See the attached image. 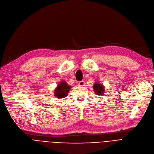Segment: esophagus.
<instances>
[{
	"label": "esophagus",
	"mask_w": 154,
	"mask_h": 154,
	"mask_svg": "<svg viewBox=\"0 0 154 154\" xmlns=\"http://www.w3.org/2000/svg\"><path fill=\"white\" fill-rule=\"evenodd\" d=\"M84 84H85V82H84V81H80V82H79V85L80 86H83L84 85Z\"/></svg>",
	"instance_id": "1"
}]
</instances>
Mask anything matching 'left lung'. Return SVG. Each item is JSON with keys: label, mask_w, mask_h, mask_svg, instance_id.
<instances>
[{"label": "left lung", "mask_w": 154, "mask_h": 154, "mask_svg": "<svg viewBox=\"0 0 154 154\" xmlns=\"http://www.w3.org/2000/svg\"><path fill=\"white\" fill-rule=\"evenodd\" d=\"M93 89L94 91V92L96 93V94L98 95H103L105 92V89L103 86L98 82H96L94 84Z\"/></svg>", "instance_id": "1"}]
</instances>
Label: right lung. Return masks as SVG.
Wrapping results in <instances>:
<instances>
[{"instance_id": "add662e5", "label": "right lung", "mask_w": 154, "mask_h": 154, "mask_svg": "<svg viewBox=\"0 0 154 154\" xmlns=\"http://www.w3.org/2000/svg\"><path fill=\"white\" fill-rule=\"evenodd\" d=\"M70 88L71 87L68 86L65 82L62 81L57 86V88L55 89L54 95L56 97L58 98H63L68 95Z\"/></svg>"}]
</instances>
